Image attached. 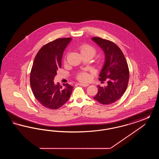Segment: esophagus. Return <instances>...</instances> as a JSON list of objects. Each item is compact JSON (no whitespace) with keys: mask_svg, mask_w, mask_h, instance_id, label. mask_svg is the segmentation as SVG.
I'll return each mask as SVG.
<instances>
[{"mask_svg":"<svg viewBox=\"0 0 159 159\" xmlns=\"http://www.w3.org/2000/svg\"><path fill=\"white\" fill-rule=\"evenodd\" d=\"M77 84H79L80 86H83V87H86V86H88L89 85V84H84V83H78Z\"/></svg>","mask_w":159,"mask_h":159,"instance_id":"34e87169","label":"esophagus"}]
</instances>
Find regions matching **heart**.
Returning <instances> with one entry per match:
<instances>
[{"label":"heart","instance_id":"heart-1","mask_svg":"<svg viewBox=\"0 0 159 159\" xmlns=\"http://www.w3.org/2000/svg\"><path fill=\"white\" fill-rule=\"evenodd\" d=\"M79 50L82 56L88 55L91 58L93 57L96 54V49L88 44H82L79 47ZM66 58H65L66 60ZM89 75L86 71H81L77 75V79L81 82H88L89 80Z\"/></svg>","mask_w":159,"mask_h":159}]
</instances>
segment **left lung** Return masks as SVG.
Wrapping results in <instances>:
<instances>
[{
    "instance_id": "obj_1",
    "label": "left lung",
    "mask_w": 159,
    "mask_h": 159,
    "mask_svg": "<svg viewBox=\"0 0 159 159\" xmlns=\"http://www.w3.org/2000/svg\"><path fill=\"white\" fill-rule=\"evenodd\" d=\"M103 50L105 64L99 75L101 83L107 80V86H98V92L93 97L99 103L107 105L121 98L126 90L129 79L128 65L120 49L113 42L98 37L92 38Z\"/></svg>"
}]
</instances>
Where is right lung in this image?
<instances>
[{
  "label": "right lung",
  "instance_id": "add662e5",
  "mask_svg": "<svg viewBox=\"0 0 159 159\" xmlns=\"http://www.w3.org/2000/svg\"><path fill=\"white\" fill-rule=\"evenodd\" d=\"M71 38L57 39L43 46L38 52L30 73V85L34 97L46 108L56 110L70 98L73 86L68 83H54L57 70L61 67L64 49Z\"/></svg>",
  "mask_w": 159,
  "mask_h": 159
}]
</instances>
